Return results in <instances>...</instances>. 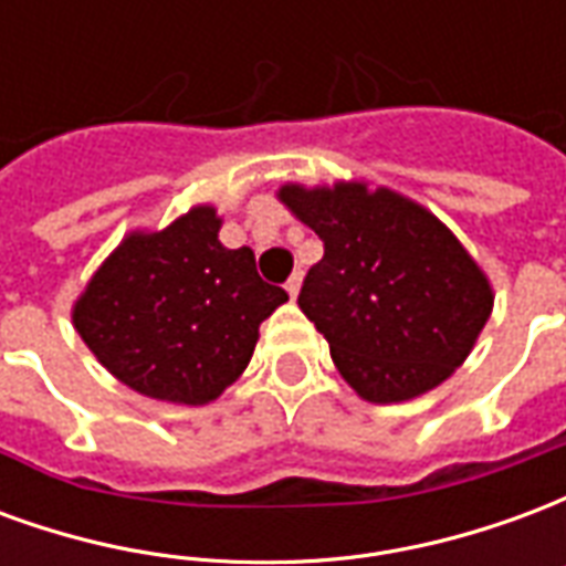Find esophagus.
I'll use <instances>...</instances> for the list:
<instances>
[{
	"label": "esophagus",
	"instance_id": "34e87169",
	"mask_svg": "<svg viewBox=\"0 0 566 566\" xmlns=\"http://www.w3.org/2000/svg\"><path fill=\"white\" fill-rule=\"evenodd\" d=\"M284 287H287V294L291 296L300 294V287H303V272H294V275L287 279V284H284Z\"/></svg>",
	"mask_w": 566,
	"mask_h": 566
}]
</instances>
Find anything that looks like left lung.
I'll use <instances>...</instances> for the list:
<instances>
[{
    "label": "left lung",
    "mask_w": 566,
    "mask_h": 566,
    "mask_svg": "<svg viewBox=\"0 0 566 566\" xmlns=\"http://www.w3.org/2000/svg\"><path fill=\"white\" fill-rule=\"evenodd\" d=\"M279 199L324 242L296 303L364 400L403 403L461 367L494 291L437 214L364 181L284 185Z\"/></svg>",
    "instance_id": "1"
}]
</instances>
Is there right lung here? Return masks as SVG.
<instances>
[{
    "label": "right lung",
    "mask_w": 566,
    "mask_h": 566,
    "mask_svg": "<svg viewBox=\"0 0 566 566\" xmlns=\"http://www.w3.org/2000/svg\"><path fill=\"white\" fill-rule=\"evenodd\" d=\"M211 206L157 233L136 230L105 258L72 306L96 360L133 391L166 403L218 400L287 294L258 275L251 248H223Z\"/></svg>",
    "instance_id": "1"
}]
</instances>
